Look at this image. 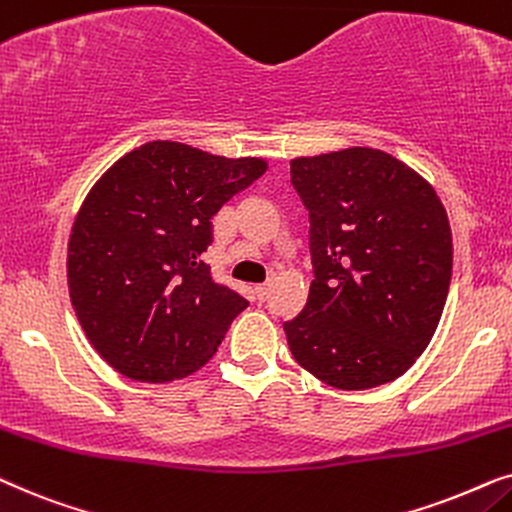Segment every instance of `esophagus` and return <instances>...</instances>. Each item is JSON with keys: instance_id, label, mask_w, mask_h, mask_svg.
Masks as SVG:
<instances>
[{"instance_id": "obj_1", "label": "esophagus", "mask_w": 512, "mask_h": 512, "mask_svg": "<svg viewBox=\"0 0 512 512\" xmlns=\"http://www.w3.org/2000/svg\"><path fill=\"white\" fill-rule=\"evenodd\" d=\"M269 290H271V283L255 285V295H257V299H267V297H269Z\"/></svg>"}]
</instances>
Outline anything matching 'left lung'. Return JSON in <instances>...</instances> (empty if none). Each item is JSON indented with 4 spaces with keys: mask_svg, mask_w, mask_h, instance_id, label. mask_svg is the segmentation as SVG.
Wrapping results in <instances>:
<instances>
[{
    "mask_svg": "<svg viewBox=\"0 0 512 512\" xmlns=\"http://www.w3.org/2000/svg\"><path fill=\"white\" fill-rule=\"evenodd\" d=\"M309 210L313 281L285 323L292 356L342 391L398 379L431 344L452 281V229L435 189L370 147L290 161Z\"/></svg>",
    "mask_w": 512,
    "mask_h": 512,
    "instance_id": "8db88e82",
    "label": "left lung"
}]
</instances>
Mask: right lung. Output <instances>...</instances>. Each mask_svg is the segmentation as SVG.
<instances>
[{
  "mask_svg": "<svg viewBox=\"0 0 512 512\" xmlns=\"http://www.w3.org/2000/svg\"><path fill=\"white\" fill-rule=\"evenodd\" d=\"M182 142H147L88 192L67 245L70 299L88 342L135 381L182 379L208 363L248 306L201 260L213 215L264 175Z\"/></svg>",
  "mask_w": 512,
  "mask_h": 512,
  "instance_id": "right-lung-1",
  "label": "right lung"
}]
</instances>
